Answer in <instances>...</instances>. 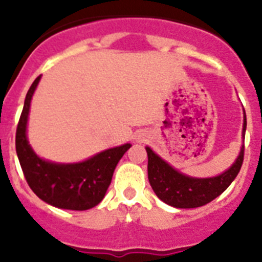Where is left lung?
<instances>
[{"instance_id": "obj_1", "label": "left lung", "mask_w": 262, "mask_h": 262, "mask_svg": "<svg viewBox=\"0 0 262 262\" xmlns=\"http://www.w3.org/2000/svg\"><path fill=\"white\" fill-rule=\"evenodd\" d=\"M247 128V117L244 113L243 138ZM148 155V180L152 189L160 200L166 205L177 209H194L211 202L221 195L227 187L232 184L244 160V144L240 154L230 169L216 177L194 178L185 176L169 165L151 148L147 147Z\"/></svg>"}]
</instances>
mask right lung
<instances>
[{
	"label": "right lung",
	"instance_id": "add662e5",
	"mask_svg": "<svg viewBox=\"0 0 262 262\" xmlns=\"http://www.w3.org/2000/svg\"><path fill=\"white\" fill-rule=\"evenodd\" d=\"M39 80L40 76L27 92L15 134V149L23 174L31 190L48 205L77 211L92 209L103 200L115 166L131 144L110 148L76 164L51 163L36 156L27 140L26 126Z\"/></svg>",
	"mask_w": 262,
	"mask_h": 262
}]
</instances>
